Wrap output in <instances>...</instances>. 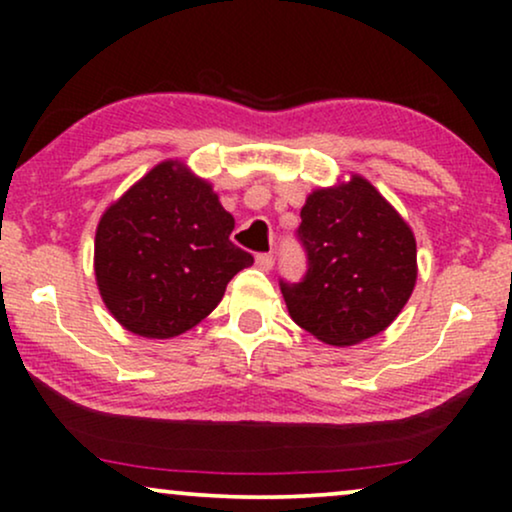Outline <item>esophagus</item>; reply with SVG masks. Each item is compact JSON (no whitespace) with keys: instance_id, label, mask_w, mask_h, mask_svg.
<instances>
[{"instance_id":"obj_1","label":"esophagus","mask_w":512,"mask_h":512,"mask_svg":"<svg viewBox=\"0 0 512 512\" xmlns=\"http://www.w3.org/2000/svg\"><path fill=\"white\" fill-rule=\"evenodd\" d=\"M256 265L261 270L268 272V270H272V265H275V256H272V254H258L256 256Z\"/></svg>"}]
</instances>
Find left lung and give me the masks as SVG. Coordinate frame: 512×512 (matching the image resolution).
<instances>
[{
	"mask_svg": "<svg viewBox=\"0 0 512 512\" xmlns=\"http://www.w3.org/2000/svg\"><path fill=\"white\" fill-rule=\"evenodd\" d=\"M296 240L307 270L298 282L279 279V289L291 319L328 345H356L384 331L415 289L412 230L366 179L314 191Z\"/></svg>",
	"mask_w": 512,
	"mask_h": 512,
	"instance_id": "left-lung-1",
	"label": "left lung"
}]
</instances>
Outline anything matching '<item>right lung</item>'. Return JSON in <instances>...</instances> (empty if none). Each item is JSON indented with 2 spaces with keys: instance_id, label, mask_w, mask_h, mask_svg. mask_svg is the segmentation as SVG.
I'll list each match as a JSON object with an SVG mask.
<instances>
[{
  "instance_id": "right-lung-1",
  "label": "right lung",
  "mask_w": 512,
  "mask_h": 512,
  "mask_svg": "<svg viewBox=\"0 0 512 512\" xmlns=\"http://www.w3.org/2000/svg\"><path fill=\"white\" fill-rule=\"evenodd\" d=\"M235 221L207 181L167 160L100 219L95 277L128 331L174 338L200 324L254 256L233 244Z\"/></svg>"
}]
</instances>
